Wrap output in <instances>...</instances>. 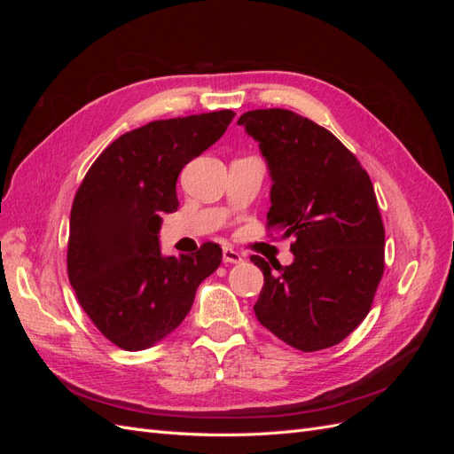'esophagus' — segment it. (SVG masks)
<instances>
[{"mask_svg":"<svg viewBox=\"0 0 454 454\" xmlns=\"http://www.w3.org/2000/svg\"><path fill=\"white\" fill-rule=\"evenodd\" d=\"M223 263H242V255L232 250V248H223Z\"/></svg>","mask_w":454,"mask_h":454,"instance_id":"34e87169","label":"esophagus"}]
</instances>
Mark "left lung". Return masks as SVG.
Masks as SVG:
<instances>
[{
	"label": "left lung",
	"instance_id": "left-lung-1",
	"mask_svg": "<svg viewBox=\"0 0 454 454\" xmlns=\"http://www.w3.org/2000/svg\"><path fill=\"white\" fill-rule=\"evenodd\" d=\"M239 125L267 162L269 227L294 239L292 265L252 255L265 278L257 320L303 352L333 347L367 316L384 270L373 184L332 132L290 109H254Z\"/></svg>",
	"mask_w": 454,
	"mask_h": 454
}]
</instances>
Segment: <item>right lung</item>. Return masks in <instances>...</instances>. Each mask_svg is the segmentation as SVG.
Returning a JSON list of instances; mask_svg holds the SVG:
<instances>
[{
	"label": "right lung",
	"mask_w": 454,
	"mask_h": 454,
	"mask_svg": "<svg viewBox=\"0 0 454 454\" xmlns=\"http://www.w3.org/2000/svg\"><path fill=\"white\" fill-rule=\"evenodd\" d=\"M235 114L153 121L107 145L74 199L67 277L81 307L114 345L151 348L184 322L199 284L222 263L217 244L160 252L162 215L177 210L176 182L222 138Z\"/></svg>",
	"instance_id": "obj_1"
}]
</instances>
